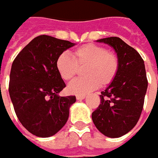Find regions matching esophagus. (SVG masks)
I'll use <instances>...</instances> for the list:
<instances>
[{
	"mask_svg": "<svg viewBox=\"0 0 158 158\" xmlns=\"http://www.w3.org/2000/svg\"><path fill=\"white\" fill-rule=\"evenodd\" d=\"M85 98V96L84 95H76V99L77 100H82Z\"/></svg>",
	"mask_w": 158,
	"mask_h": 158,
	"instance_id": "1",
	"label": "esophagus"
}]
</instances>
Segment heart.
<instances>
[{"label": "heart", "instance_id": "b5f03b06", "mask_svg": "<svg viewBox=\"0 0 158 158\" xmlns=\"http://www.w3.org/2000/svg\"><path fill=\"white\" fill-rule=\"evenodd\" d=\"M55 65L59 75L65 81L75 76L77 65L86 66L83 70L86 77L76 78L68 86L69 92L74 95H85L99 85L110 84L118 70L117 56L108 52L104 46L95 44H87L77 48L74 52V58L68 52L60 53Z\"/></svg>", "mask_w": 158, "mask_h": 158}]
</instances>
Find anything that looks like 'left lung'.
<instances>
[{
    "label": "left lung",
    "instance_id": "1",
    "mask_svg": "<svg viewBox=\"0 0 158 158\" xmlns=\"http://www.w3.org/2000/svg\"><path fill=\"white\" fill-rule=\"evenodd\" d=\"M113 48L118 60L114 80L101 91V103L92 112L96 127L104 135L118 138L136 125L148 88L145 65L135 49L117 37L97 40Z\"/></svg>",
    "mask_w": 158,
    "mask_h": 158
}]
</instances>
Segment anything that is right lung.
I'll use <instances>...</instances> for the list:
<instances>
[{"label":"right lung","instance_id":"right-lung-1","mask_svg":"<svg viewBox=\"0 0 158 158\" xmlns=\"http://www.w3.org/2000/svg\"><path fill=\"white\" fill-rule=\"evenodd\" d=\"M75 46L68 40L41 35L31 40L14 60L9 96L21 124L38 137H50L68 121L75 96L60 97L66 84L56 69V60Z\"/></svg>","mask_w":158,"mask_h":158}]
</instances>
